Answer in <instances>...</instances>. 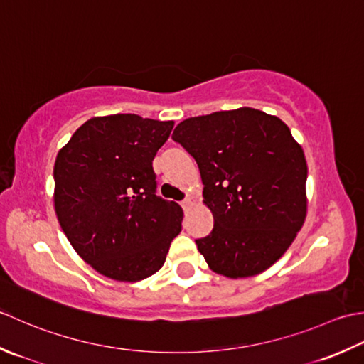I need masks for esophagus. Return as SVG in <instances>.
I'll return each mask as SVG.
<instances>
[{"mask_svg":"<svg viewBox=\"0 0 364 364\" xmlns=\"http://www.w3.org/2000/svg\"><path fill=\"white\" fill-rule=\"evenodd\" d=\"M191 205H195V198H187V199H185V201L182 203L183 210H188Z\"/></svg>","mask_w":364,"mask_h":364,"instance_id":"34e87169","label":"esophagus"}]
</instances>
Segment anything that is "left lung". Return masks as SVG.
Returning <instances> with one entry per match:
<instances>
[{
  "mask_svg": "<svg viewBox=\"0 0 364 364\" xmlns=\"http://www.w3.org/2000/svg\"><path fill=\"white\" fill-rule=\"evenodd\" d=\"M173 139L196 160L213 215L212 232L196 240L209 269L237 279L272 267L308 210L306 159L287 125L242 107L188 117Z\"/></svg>",
  "mask_w": 364,
  "mask_h": 364,
  "instance_id": "obj_1",
  "label": "left lung"
}]
</instances>
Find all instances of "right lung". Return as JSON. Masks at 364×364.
I'll use <instances>...</instances> for the list:
<instances>
[{
    "mask_svg": "<svg viewBox=\"0 0 364 364\" xmlns=\"http://www.w3.org/2000/svg\"><path fill=\"white\" fill-rule=\"evenodd\" d=\"M174 121L91 117L59 149L55 210L73 250L100 275L136 283L157 273L182 231L181 205L155 195L152 160Z\"/></svg>",
    "mask_w": 364,
    "mask_h": 364,
    "instance_id": "1",
    "label": "right lung"
}]
</instances>
